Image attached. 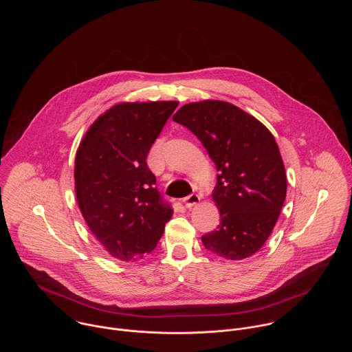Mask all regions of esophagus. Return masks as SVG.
<instances>
[{"label":"esophagus","instance_id":"1","mask_svg":"<svg viewBox=\"0 0 352 352\" xmlns=\"http://www.w3.org/2000/svg\"><path fill=\"white\" fill-rule=\"evenodd\" d=\"M199 201H201V198H199L198 194H191V195L184 198V204H186L187 208H191L192 206H195Z\"/></svg>","mask_w":352,"mask_h":352}]
</instances>
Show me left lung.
Listing matches in <instances>:
<instances>
[{"label":"left lung","instance_id":"left-lung-1","mask_svg":"<svg viewBox=\"0 0 352 352\" xmlns=\"http://www.w3.org/2000/svg\"><path fill=\"white\" fill-rule=\"evenodd\" d=\"M173 120L199 138L218 170L212 201L221 223L201 236L204 248L228 260L250 257L270 237L286 199V170L274 135L226 101L186 104Z\"/></svg>","mask_w":352,"mask_h":352}]
</instances>
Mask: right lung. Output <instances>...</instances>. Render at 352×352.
Returning <instances> with one entry per match:
<instances>
[{
    "label": "right lung",
    "instance_id": "right-lung-1",
    "mask_svg": "<svg viewBox=\"0 0 352 352\" xmlns=\"http://www.w3.org/2000/svg\"><path fill=\"white\" fill-rule=\"evenodd\" d=\"M177 104H116L95 120L76 154L78 207L98 241L119 260L153 251L172 218L146 157Z\"/></svg>",
    "mask_w": 352,
    "mask_h": 352
}]
</instances>
